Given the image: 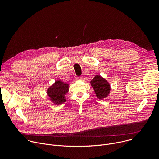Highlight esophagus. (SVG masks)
Returning a JSON list of instances; mask_svg holds the SVG:
<instances>
[{
	"label": "esophagus",
	"instance_id": "esophagus-1",
	"mask_svg": "<svg viewBox=\"0 0 159 159\" xmlns=\"http://www.w3.org/2000/svg\"><path fill=\"white\" fill-rule=\"evenodd\" d=\"M82 77H77V80H82Z\"/></svg>",
	"mask_w": 159,
	"mask_h": 159
}]
</instances>
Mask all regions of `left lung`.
Masks as SVG:
<instances>
[{
    "label": "left lung",
    "mask_w": 159,
    "mask_h": 159,
    "mask_svg": "<svg viewBox=\"0 0 159 159\" xmlns=\"http://www.w3.org/2000/svg\"><path fill=\"white\" fill-rule=\"evenodd\" d=\"M90 85L93 87L96 96L99 100H103L110 94L111 87L107 80L100 75H96L90 81Z\"/></svg>",
    "instance_id": "obj_1"
}]
</instances>
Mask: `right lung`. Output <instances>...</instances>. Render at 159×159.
I'll list each match as a JSON object with an SVG mask.
<instances>
[{
	"label": "right lung",
	"instance_id": "1",
	"mask_svg": "<svg viewBox=\"0 0 159 159\" xmlns=\"http://www.w3.org/2000/svg\"><path fill=\"white\" fill-rule=\"evenodd\" d=\"M69 90V84L61 80H57L47 89L49 99L53 104L58 106L66 101L65 94Z\"/></svg>",
	"mask_w": 159,
	"mask_h": 159
}]
</instances>
